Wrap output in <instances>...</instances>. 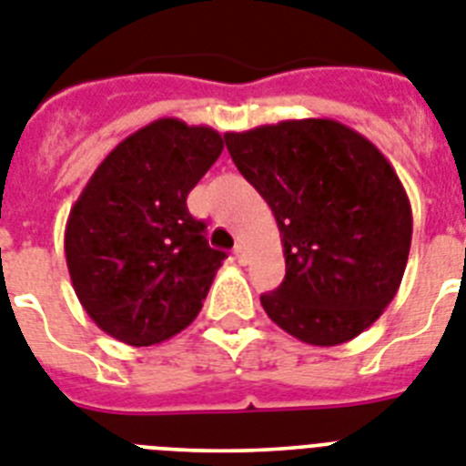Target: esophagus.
Listing matches in <instances>:
<instances>
[{"instance_id":"1","label":"esophagus","mask_w":466,"mask_h":466,"mask_svg":"<svg viewBox=\"0 0 466 466\" xmlns=\"http://www.w3.org/2000/svg\"><path fill=\"white\" fill-rule=\"evenodd\" d=\"M236 257L240 264H245V261H248V257H245V245H242V242H238L236 245Z\"/></svg>"}]
</instances>
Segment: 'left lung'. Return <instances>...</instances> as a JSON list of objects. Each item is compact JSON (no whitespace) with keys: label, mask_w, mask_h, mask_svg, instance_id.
<instances>
[{"label":"left lung","mask_w":466,"mask_h":466,"mask_svg":"<svg viewBox=\"0 0 466 466\" xmlns=\"http://www.w3.org/2000/svg\"><path fill=\"white\" fill-rule=\"evenodd\" d=\"M224 140L280 230L286 279L261 295L268 319L321 348L360 336L398 293L412 242V207L390 161L333 118Z\"/></svg>","instance_id":"1"}]
</instances>
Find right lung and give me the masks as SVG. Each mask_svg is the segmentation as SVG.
<instances>
[{
	"mask_svg": "<svg viewBox=\"0 0 466 466\" xmlns=\"http://www.w3.org/2000/svg\"><path fill=\"white\" fill-rule=\"evenodd\" d=\"M221 149L209 126L157 118L104 157L71 207L64 249L73 290L111 338L157 345L202 309L226 252L209 248L186 199Z\"/></svg>",
	"mask_w": 466,
	"mask_h": 466,
	"instance_id": "1",
	"label": "right lung"
}]
</instances>
